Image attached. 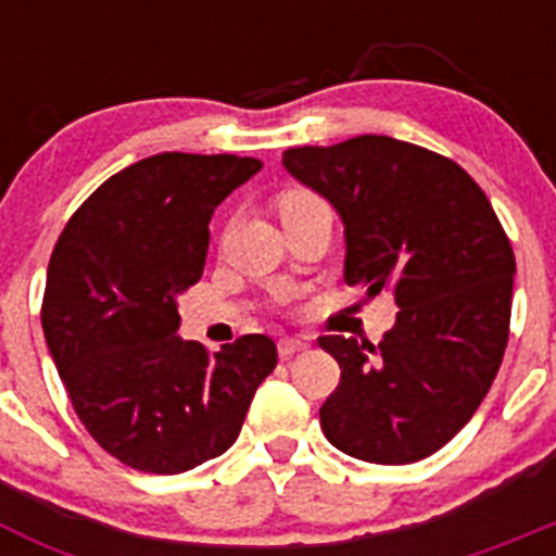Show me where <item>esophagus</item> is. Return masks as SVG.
Segmentation results:
<instances>
[{"label": "esophagus", "instance_id": "obj_1", "mask_svg": "<svg viewBox=\"0 0 556 556\" xmlns=\"http://www.w3.org/2000/svg\"><path fill=\"white\" fill-rule=\"evenodd\" d=\"M306 348H308L306 339H298V337H283L281 342H278V353H281V358L294 356V353L306 351Z\"/></svg>", "mask_w": 556, "mask_h": 556}]
</instances>
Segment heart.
<instances>
[{"label": "heart", "instance_id": "obj_1", "mask_svg": "<svg viewBox=\"0 0 556 556\" xmlns=\"http://www.w3.org/2000/svg\"><path fill=\"white\" fill-rule=\"evenodd\" d=\"M306 200H314L312 194H306V191H287L281 200H278V211L289 208V205H298V203H306Z\"/></svg>", "mask_w": 556, "mask_h": 556}]
</instances>
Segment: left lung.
I'll list each match as a JSON object with an SVG mask.
<instances>
[{
  "mask_svg": "<svg viewBox=\"0 0 556 556\" xmlns=\"http://www.w3.org/2000/svg\"><path fill=\"white\" fill-rule=\"evenodd\" d=\"M294 180L333 205L345 228V283L395 294L378 345L320 337L339 387L320 409L333 448L409 465L443 448L488 395L504 358L515 255L468 172L390 136L283 152Z\"/></svg>",
  "mask_w": 556,
  "mask_h": 556,
  "instance_id": "8db88e82",
  "label": "left lung"
}]
</instances>
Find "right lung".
<instances>
[{
  "label": "right lung",
  "mask_w": 556,
  "mask_h": 556,
  "mask_svg": "<svg viewBox=\"0 0 556 556\" xmlns=\"http://www.w3.org/2000/svg\"><path fill=\"white\" fill-rule=\"evenodd\" d=\"M258 169L236 155L141 159L77 208L52 250L47 348L80 424L130 468L172 476L225 454L278 362L264 333L219 353L178 337L211 214Z\"/></svg>",
  "instance_id": "right-lung-1"
}]
</instances>
